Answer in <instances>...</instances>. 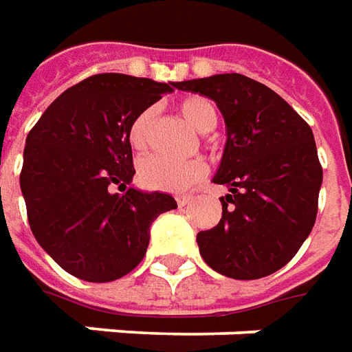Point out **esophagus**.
Here are the masks:
<instances>
[{"instance_id": "34e87169", "label": "esophagus", "mask_w": 352, "mask_h": 352, "mask_svg": "<svg viewBox=\"0 0 352 352\" xmlns=\"http://www.w3.org/2000/svg\"><path fill=\"white\" fill-rule=\"evenodd\" d=\"M193 201V195H178L176 197V203L180 204V206H186Z\"/></svg>"}]
</instances>
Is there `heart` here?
Here are the masks:
<instances>
[{"label": "heart", "instance_id": "heart-1", "mask_svg": "<svg viewBox=\"0 0 352 352\" xmlns=\"http://www.w3.org/2000/svg\"><path fill=\"white\" fill-rule=\"evenodd\" d=\"M182 116L186 117L195 131L210 132L218 124V108L216 104L204 96H189L180 104ZM155 119V109L148 108L142 111L131 124L129 140L134 149H146L151 140V124ZM206 176V164L201 159H189V161H172L164 157H148L138 166V180L144 188L155 189V191H168V193H180L186 191L197 182Z\"/></svg>", "mask_w": 352, "mask_h": 352}]
</instances>
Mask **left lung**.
Returning <instances> with one entry per match:
<instances>
[{"instance_id": "left-lung-1", "label": "left lung", "mask_w": 352, "mask_h": 352, "mask_svg": "<svg viewBox=\"0 0 352 352\" xmlns=\"http://www.w3.org/2000/svg\"><path fill=\"white\" fill-rule=\"evenodd\" d=\"M176 89L203 94L220 108L228 142L214 184L221 220L197 233L203 260L236 280L284 267L315 226L322 166L313 131L275 91L241 74L191 79Z\"/></svg>"}]
</instances>
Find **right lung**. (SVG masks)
<instances>
[{
	"label": "right lung",
	"mask_w": 352,
	"mask_h": 352,
	"mask_svg": "<svg viewBox=\"0 0 352 352\" xmlns=\"http://www.w3.org/2000/svg\"><path fill=\"white\" fill-rule=\"evenodd\" d=\"M176 83L98 74L69 87L30 131L21 189L30 229L52 260L87 283L131 273L149 228L174 197L132 188V121Z\"/></svg>",
	"instance_id": "1"
}]
</instances>
